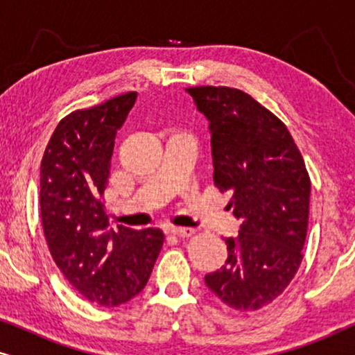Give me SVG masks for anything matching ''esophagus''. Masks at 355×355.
Masks as SVG:
<instances>
[{"label": "esophagus", "mask_w": 355, "mask_h": 355, "mask_svg": "<svg viewBox=\"0 0 355 355\" xmlns=\"http://www.w3.org/2000/svg\"><path fill=\"white\" fill-rule=\"evenodd\" d=\"M168 232L169 234H174V236H179V237H191L193 232L192 227H178V226H169L168 227Z\"/></svg>", "instance_id": "1"}]
</instances>
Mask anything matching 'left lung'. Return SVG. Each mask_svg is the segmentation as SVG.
I'll use <instances>...</instances> for the list:
<instances>
[{"label": "left lung", "mask_w": 355, "mask_h": 355, "mask_svg": "<svg viewBox=\"0 0 355 355\" xmlns=\"http://www.w3.org/2000/svg\"><path fill=\"white\" fill-rule=\"evenodd\" d=\"M210 121L213 181L231 192L241 220L226 239L227 260L205 283L226 305L255 312L273 302L297 273L307 237L310 176L278 116L239 89L189 87Z\"/></svg>", "instance_id": "1"}]
</instances>
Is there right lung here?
Instances as JSON below:
<instances>
[{
    "label": "right lung",
    "mask_w": 355,
    "mask_h": 355,
    "mask_svg": "<svg viewBox=\"0 0 355 355\" xmlns=\"http://www.w3.org/2000/svg\"><path fill=\"white\" fill-rule=\"evenodd\" d=\"M137 100L128 92L60 121L40 166L42 225L50 254L72 288L114 307L145 288L162 250L159 230H111L101 197L114 137Z\"/></svg>",
    "instance_id": "obj_1"
}]
</instances>
